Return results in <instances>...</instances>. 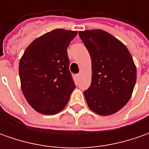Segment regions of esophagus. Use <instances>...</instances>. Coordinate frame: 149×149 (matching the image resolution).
<instances>
[{"label": "esophagus", "mask_w": 149, "mask_h": 149, "mask_svg": "<svg viewBox=\"0 0 149 149\" xmlns=\"http://www.w3.org/2000/svg\"><path fill=\"white\" fill-rule=\"evenodd\" d=\"M79 77H80V74H78L77 75L75 76V78H76V79H79Z\"/></svg>", "instance_id": "obj_1"}]
</instances>
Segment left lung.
Instances as JSON below:
<instances>
[{"label": "left lung", "mask_w": 149, "mask_h": 149, "mask_svg": "<svg viewBox=\"0 0 149 149\" xmlns=\"http://www.w3.org/2000/svg\"><path fill=\"white\" fill-rule=\"evenodd\" d=\"M92 62L91 84L84 95L91 110L110 115L121 109L134 89L137 70L121 41L102 30L79 32Z\"/></svg>", "instance_id": "obj_1"}]
</instances>
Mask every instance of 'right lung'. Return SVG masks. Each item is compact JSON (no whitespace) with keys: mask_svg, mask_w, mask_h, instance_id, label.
I'll use <instances>...</instances> for the list:
<instances>
[{"mask_svg":"<svg viewBox=\"0 0 149 149\" xmlns=\"http://www.w3.org/2000/svg\"><path fill=\"white\" fill-rule=\"evenodd\" d=\"M77 31L56 29L38 37L25 50L19 74L23 95L32 108L52 115L68 104L75 84L67 47Z\"/></svg>","mask_w":149,"mask_h":149,"instance_id":"right-lung-1","label":"right lung"}]
</instances>
